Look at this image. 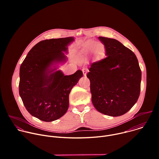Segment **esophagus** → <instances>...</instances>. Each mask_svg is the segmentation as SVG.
<instances>
[{
    "instance_id": "34e87169",
    "label": "esophagus",
    "mask_w": 159,
    "mask_h": 159,
    "mask_svg": "<svg viewBox=\"0 0 159 159\" xmlns=\"http://www.w3.org/2000/svg\"><path fill=\"white\" fill-rule=\"evenodd\" d=\"M82 72H83V74L84 76L86 75V74L87 72V69H82Z\"/></svg>"
}]
</instances>
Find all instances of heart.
<instances>
[{
	"mask_svg": "<svg viewBox=\"0 0 159 159\" xmlns=\"http://www.w3.org/2000/svg\"><path fill=\"white\" fill-rule=\"evenodd\" d=\"M102 48L101 49L100 48ZM102 48L103 47L101 44H96L95 42L90 41H89L85 45V47L83 49V53L85 54H87L92 52L94 50V52L97 54H98L99 53H100V52H101Z\"/></svg>",
	"mask_w": 159,
	"mask_h": 159,
	"instance_id": "heart-1",
	"label": "heart"
}]
</instances>
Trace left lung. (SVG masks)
Listing matches in <instances>:
<instances>
[{
	"label": "left lung",
	"instance_id": "8db88e82",
	"mask_svg": "<svg viewBox=\"0 0 159 159\" xmlns=\"http://www.w3.org/2000/svg\"><path fill=\"white\" fill-rule=\"evenodd\" d=\"M98 39L104 45L106 57L89 68L92 102L102 114L120 116L139 98L141 70L134 53L120 41L101 36Z\"/></svg>",
	"mask_w": 159,
	"mask_h": 159
}]
</instances>
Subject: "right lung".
I'll return each mask as SVG.
<instances>
[{
  "label": "right lung",
  "mask_w": 159,
  "mask_h": 159,
  "mask_svg": "<svg viewBox=\"0 0 159 159\" xmlns=\"http://www.w3.org/2000/svg\"><path fill=\"white\" fill-rule=\"evenodd\" d=\"M74 37L41 41L31 49L19 71V95L30 114L50 122L63 116L69 106V94L82 77L81 70L65 75L58 70L68 60V46Z\"/></svg>",
  "instance_id": "1"
}]
</instances>
